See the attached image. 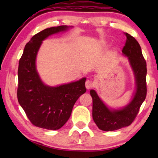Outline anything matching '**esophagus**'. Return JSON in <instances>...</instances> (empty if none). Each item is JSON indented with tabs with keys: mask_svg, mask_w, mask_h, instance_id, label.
Wrapping results in <instances>:
<instances>
[{
	"mask_svg": "<svg viewBox=\"0 0 158 158\" xmlns=\"http://www.w3.org/2000/svg\"><path fill=\"white\" fill-rule=\"evenodd\" d=\"M94 83L91 80H87L85 82V87H86L87 89H90L94 87Z\"/></svg>",
	"mask_w": 158,
	"mask_h": 158,
	"instance_id": "1",
	"label": "esophagus"
}]
</instances>
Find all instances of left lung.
I'll use <instances>...</instances> for the list:
<instances>
[{
  "instance_id": "left-lung-1",
  "label": "left lung",
  "mask_w": 158,
  "mask_h": 158,
  "mask_svg": "<svg viewBox=\"0 0 158 158\" xmlns=\"http://www.w3.org/2000/svg\"><path fill=\"white\" fill-rule=\"evenodd\" d=\"M126 41L122 52L128 56L135 74L137 90L133 99L128 106L120 110H110L99 99L95 90L90 91L93 99L94 121L102 131H114L130 126L134 122L139 108L147 94L146 87V62L143 57L139 43L133 36L125 32Z\"/></svg>"
}]
</instances>
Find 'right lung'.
Wrapping results in <instances>:
<instances>
[{"label":"right lung","mask_w":158,"mask_h":158,"mask_svg":"<svg viewBox=\"0 0 158 158\" xmlns=\"http://www.w3.org/2000/svg\"><path fill=\"white\" fill-rule=\"evenodd\" d=\"M68 28L53 27L38 32L26 44L19 60L18 100L32 124L45 129L57 130L64 126L75 102L86 91L85 78L52 88L43 84L36 71L35 58L43 40Z\"/></svg>","instance_id":"add662e5"}]
</instances>
